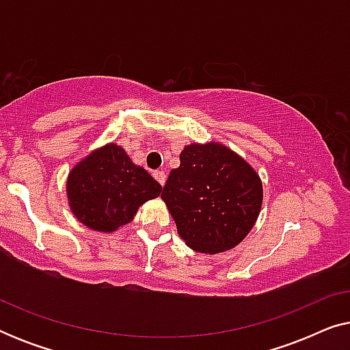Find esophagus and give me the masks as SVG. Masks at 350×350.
<instances>
[{"instance_id": "obj_1", "label": "esophagus", "mask_w": 350, "mask_h": 350, "mask_svg": "<svg viewBox=\"0 0 350 350\" xmlns=\"http://www.w3.org/2000/svg\"><path fill=\"white\" fill-rule=\"evenodd\" d=\"M154 178H156V181L157 183H159L161 186H164L165 185V180H167V175H165V172H162V170H156L154 174Z\"/></svg>"}]
</instances>
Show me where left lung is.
<instances>
[{"label": "left lung", "mask_w": 350, "mask_h": 350, "mask_svg": "<svg viewBox=\"0 0 350 350\" xmlns=\"http://www.w3.org/2000/svg\"><path fill=\"white\" fill-rule=\"evenodd\" d=\"M161 198L186 245L215 255L231 250L252 231L262 185L253 167L221 143H191Z\"/></svg>", "instance_id": "left-lung-1"}]
</instances>
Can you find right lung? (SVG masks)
Returning a JSON list of instances; mask_svg holds the SVG:
<instances>
[{
    "mask_svg": "<svg viewBox=\"0 0 350 350\" xmlns=\"http://www.w3.org/2000/svg\"><path fill=\"white\" fill-rule=\"evenodd\" d=\"M162 186L131 161L116 143H108L79 161L66 180L71 212L81 223L100 232H113L131 223L146 200Z\"/></svg>",
    "mask_w": 350,
    "mask_h": 350,
    "instance_id": "right-lung-1",
    "label": "right lung"
}]
</instances>
